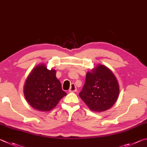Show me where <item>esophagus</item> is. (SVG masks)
Listing matches in <instances>:
<instances>
[{
    "label": "esophagus",
    "instance_id": "34e87169",
    "mask_svg": "<svg viewBox=\"0 0 147 147\" xmlns=\"http://www.w3.org/2000/svg\"><path fill=\"white\" fill-rule=\"evenodd\" d=\"M77 88L74 84H71L70 88L69 89V92H75L76 91Z\"/></svg>",
    "mask_w": 147,
    "mask_h": 147
}]
</instances>
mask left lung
Returning <instances> with one entry per match:
<instances>
[{
	"mask_svg": "<svg viewBox=\"0 0 147 147\" xmlns=\"http://www.w3.org/2000/svg\"><path fill=\"white\" fill-rule=\"evenodd\" d=\"M119 94V83L114 74L108 67L99 64L86 73L85 84L79 96L90 110L101 112L115 104Z\"/></svg>",
	"mask_w": 147,
	"mask_h": 147,
	"instance_id": "obj_1",
	"label": "left lung"
}]
</instances>
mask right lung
Masks as SVG:
<instances>
[{
    "mask_svg": "<svg viewBox=\"0 0 147 147\" xmlns=\"http://www.w3.org/2000/svg\"><path fill=\"white\" fill-rule=\"evenodd\" d=\"M24 95L33 109L40 112L53 110L66 93L56 78V70L48 69L45 64L33 68L26 80Z\"/></svg>",
    "mask_w": 147,
    "mask_h": 147,
    "instance_id": "right-lung-1",
    "label": "right lung"
}]
</instances>
